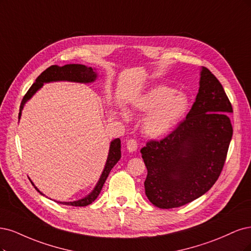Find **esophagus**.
I'll return each instance as SVG.
<instances>
[{
  "mask_svg": "<svg viewBox=\"0 0 251 251\" xmlns=\"http://www.w3.org/2000/svg\"><path fill=\"white\" fill-rule=\"evenodd\" d=\"M126 148L129 152H135L137 149V144L134 140H129L126 144Z\"/></svg>",
  "mask_w": 251,
  "mask_h": 251,
  "instance_id": "obj_1",
  "label": "esophagus"
}]
</instances>
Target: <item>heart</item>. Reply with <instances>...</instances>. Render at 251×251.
Returning a JSON list of instances; mask_svg holds the SVG:
<instances>
[{"instance_id": "obj_1", "label": "heart", "mask_w": 251, "mask_h": 251, "mask_svg": "<svg viewBox=\"0 0 251 251\" xmlns=\"http://www.w3.org/2000/svg\"><path fill=\"white\" fill-rule=\"evenodd\" d=\"M135 108L147 114L143 122L145 133L150 137H161L171 131L189 109V99L174 88L157 85L141 95L134 101ZM121 116L128 119L126 110Z\"/></svg>"}]
</instances>
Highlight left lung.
I'll return each mask as SVG.
<instances>
[{
    "instance_id": "left-lung-1",
    "label": "left lung",
    "mask_w": 251,
    "mask_h": 251,
    "mask_svg": "<svg viewBox=\"0 0 251 251\" xmlns=\"http://www.w3.org/2000/svg\"><path fill=\"white\" fill-rule=\"evenodd\" d=\"M231 112L219 80L202 67L198 94L187 118L166 139L141 150L148 171L145 193L153 205L179 207L213 187L231 141Z\"/></svg>"
}]
</instances>
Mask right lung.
Segmentation results:
<instances>
[{
	"mask_svg": "<svg viewBox=\"0 0 251 251\" xmlns=\"http://www.w3.org/2000/svg\"><path fill=\"white\" fill-rule=\"evenodd\" d=\"M98 79V73L97 70L92 67L84 66V64H78V63H72V64H66V66L58 67V66H51L48 68L46 71H44L40 74L35 82L32 84V86L29 88V91L23 98V101L21 103L20 107V114H19V120L22 117V111L24 109L25 104L33 97L40 88L44 86V83H50V82H59V81H68V82H76V83H93ZM121 158V140L115 139L110 142L108 155L106 158V163H105L103 171L100 175V178L98 182L96 183L95 188L92 190L91 193H88L87 195L81 199L74 200V201H56L57 203L66 204V205H73V206H86L91 204L92 202L96 200V198L99 196V194L103 188V184L108 177L111 169L115 167V165L118 163ZM30 179V178H29ZM32 185L35 188V190L42 194L43 196H46L45 194L40 192L30 179Z\"/></svg>",
	"mask_w": 251,
	"mask_h": 251,
	"instance_id": "1",
	"label": "right lung"
}]
</instances>
